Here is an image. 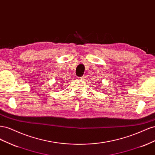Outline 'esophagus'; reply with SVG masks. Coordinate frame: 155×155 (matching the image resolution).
<instances>
[{
  "label": "esophagus",
  "mask_w": 155,
  "mask_h": 155,
  "mask_svg": "<svg viewBox=\"0 0 155 155\" xmlns=\"http://www.w3.org/2000/svg\"><path fill=\"white\" fill-rule=\"evenodd\" d=\"M79 79H81V80H84V79H85V76H83V77H81V78H78Z\"/></svg>",
  "instance_id": "1"
}]
</instances>
